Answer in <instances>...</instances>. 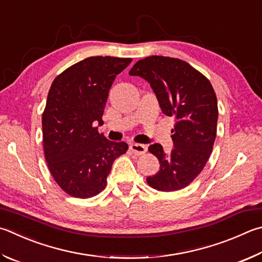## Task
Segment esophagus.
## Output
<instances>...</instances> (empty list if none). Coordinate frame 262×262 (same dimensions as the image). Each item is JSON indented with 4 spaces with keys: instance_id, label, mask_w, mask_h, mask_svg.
I'll list each match as a JSON object with an SVG mask.
<instances>
[{
    "instance_id": "esophagus-1",
    "label": "esophagus",
    "mask_w": 262,
    "mask_h": 262,
    "mask_svg": "<svg viewBox=\"0 0 262 262\" xmlns=\"http://www.w3.org/2000/svg\"><path fill=\"white\" fill-rule=\"evenodd\" d=\"M129 149H130V151L133 152V154H135V155H137V156H141V155H144V154H145L146 150H147V147H146V145H144V144L133 143V144L129 146Z\"/></svg>"
}]
</instances>
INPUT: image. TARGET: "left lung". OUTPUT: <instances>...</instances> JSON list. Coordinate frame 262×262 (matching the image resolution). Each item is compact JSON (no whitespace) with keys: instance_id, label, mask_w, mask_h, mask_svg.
<instances>
[{"instance_id":"8db88e82","label":"left lung","mask_w":262,"mask_h":262,"mask_svg":"<svg viewBox=\"0 0 262 262\" xmlns=\"http://www.w3.org/2000/svg\"><path fill=\"white\" fill-rule=\"evenodd\" d=\"M129 74L145 79L161 111L175 119L170 155L165 154L159 143L149 146L160 169L147 177L146 182L158 191L183 189L198 177L212 154L219 116L215 92L205 75L172 57H145L133 66Z\"/></svg>"}]
</instances>
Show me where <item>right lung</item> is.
Returning <instances> with one entry per match:
<instances>
[{
  "instance_id": "obj_1",
  "label": "right lung",
  "mask_w": 262,
  "mask_h": 262,
  "mask_svg": "<svg viewBox=\"0 0 262 262\" xmlns=\"http://www.w3.org/2000/svg\"><path fill=\"white\" fill-rule=\"evenodd\" d=\"M132 58L95 56L55 78L42 113L45 158L52 178L75 198H90L106 187L113 161L126 154L125 142L97 132L108 90Z\"/></svg>"
}]
</instances>
